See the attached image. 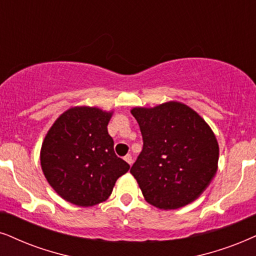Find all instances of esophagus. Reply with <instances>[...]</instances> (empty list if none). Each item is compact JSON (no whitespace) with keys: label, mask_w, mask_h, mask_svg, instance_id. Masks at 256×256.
Masks as SVG:
<instances>
[{"label":"esophagus","mask_w":256,"mask_h":256,"mask_svg":"<svg viewBox=\"0 0 256 256\" xmlns=\"http://www.w3.org/2000/svg\"><path fill=\"white\" fill-rule=\"evenodd\" d=\"M124 160L128 162V163L130 164V166H132V163H134V158H132L131 154H126V156L124 157Z\"/></svg>","instance_id":"obj_1"}]
</instances>
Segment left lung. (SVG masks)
<instances>
[{
    "instance_id": "1",
    "label": "left lung",
    "mask_w": 256,
    "mask_h": 256,
    "mask_svg": "<svg viewBox=\"0 0 256 256\" xmlns=\"http://www.w3.org/2000/svg\"><path fill=\"white\" fill-rule=\"evenodd\" d=\"M143 137V150L130 172L145 200L160 209L195 200L218 171V144L209 125L186 105L169 102L131 111Z\"/></svg>"
}]
</instances>
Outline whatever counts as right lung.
Masks as SVG:
<instances>
[{
    "label": "right lung",
    "instance_id": "1",
    "mask_svg": "<svg viewBox=\"0 0 256 256\" xmlns=\"http://www.w3.org/2000/svg\"><path fill=\"white\" fill-rule=\"evenodd\" d=\"M112 113L73 108L56 119L41 148L48 183L67 202L92 206L111 195L116 180L130 166L114 154L108 132Z\"/></svg>",
    "mask_w": 256,
    "mask_h": 256
}]
</instances>
